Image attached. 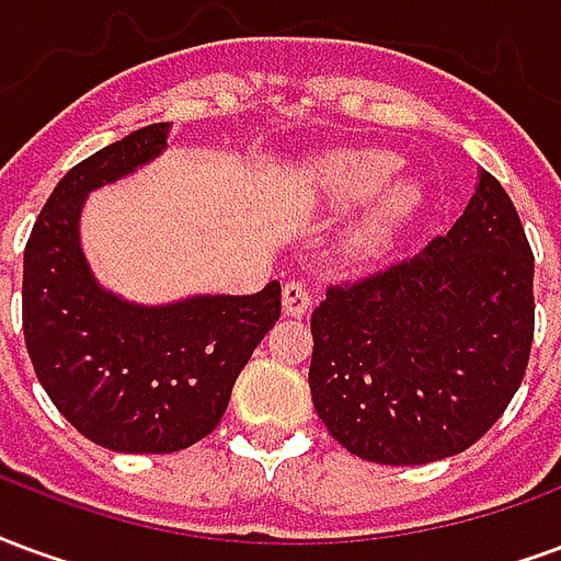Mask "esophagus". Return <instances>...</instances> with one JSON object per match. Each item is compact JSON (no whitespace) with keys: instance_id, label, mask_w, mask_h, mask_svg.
<instances>
[{"instance_id":"1","label":"esophagus","mask_w":561,"mask_h":561,"mask_svg":"<svg viewBox=\"0 0 561 561\" xmlns=\"http://www.w3.org/2000/svg\"><path fill=\"white\" fill-rule=\"evenodd\" d=\"M284 313L286 317H305L310 310V293L301 280H286L284 284Z\"/></svg>"}]
</instances>
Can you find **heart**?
Returning <instances> with one entry per match:
<instances>
[{
  "mask_svg": "<svg viewBox=\"0 0 561 561\" xmlns=\"http://www.w3.org/2000/svg\"><path fill=\"white\" fill-rule=\"evenodd\" d=\"M400 173V158L386 149H341L313 161V182L334 206H370L346 230L343 253L353 263H376L394 251L424 208L419 179Z\"/></svg>",
  "mask_w": 561,
  "mask_h": 561,
  "instance_id": "heart-1",
  "label": "heart"
}]
</instances>
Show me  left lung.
Wrapping results in <instances>:
<instances>
[{
    "label": "left lung",
    "instance_id": "8db88e82",
    "mask_svg": "<svg viewBox=\"0 0 561 561\" xmlns=\"http://www.w3.org/2000/svg\"><path fill=\"white\" fill-rule=\"evenodd\" d=\"M535 260L517 208L481 170L443 239L382 275L331 286L313 310L310 394L362 460L421 466L466 451L520 388Z\"/></svg>",
    "mask_w": 561,
    "mask_h": 561
}]
</instances>
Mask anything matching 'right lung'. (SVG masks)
<instances>
[{"label": "right lung", "mask_w": 561, "mask_h": 561, "mask_svg": "<svg viewBox=\"0 0 561 561\" xmlns=\"http://www.w3.org/2000/svg\"><path fill=\"white\" fill-rule=\"evenodd\" d=\"M170 122L134 130L65 173L23 253V334L38 382L85 439L122 454L199 443L227 412L241 367L280 317V284L142 305L101 284L83 253L92 191L161 158Z\"/></svg>", "instance_id": "1"}]
</instances>
